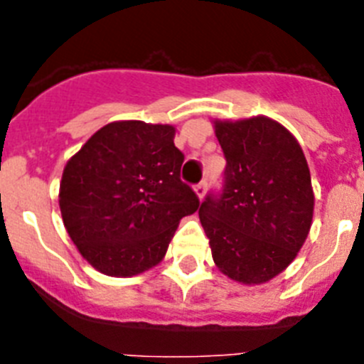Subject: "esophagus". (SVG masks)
<instances>
[{
    "label": "esophagus",
    "mask_w": 364,
    "mask_h": 364,
    "mask_svg": "<svg viewBox=\"0 0 364 364\" xmlns=\"http://www.w3.org/2000/svg\"><path fill=\"white\" fill-rule=\"evenodd\" d=\"M195 193L198 195V198H204L205 195V182H200V184L195 186Z\"/></svg>",
    "instance_id": "1"
}]
</instances>
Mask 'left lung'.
<instances>
[{"mask_svg": "<svg viewBox=\"0 0 364 364\" xmlns=\"http://www.w3.org/2000/svg\"><path fill=\"white\" fill-rule=\"evenodd\" d=\"M215 134L226 169L222 188L205 195L198 217L220 272L262 284L306 240L314 215L310 169L297 140L266 117L217 122Z\"/></svg>", "mask_w": 364, "mask_h": 364, "instance_id": "left-lung-1", "label": "left lung"}]
</instances>
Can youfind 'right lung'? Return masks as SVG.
<instances>
[{
	"label": "right lung",
	"instance_id": "1",
	"mask_svg": "<svg viewBox=\"0 0 364 364\" xmlns=\"http://www.w3.org/2000/svg\"><path fill=\"white\" fill-rule=\"evenodd\" d=\"M173 125L112 122L63 169L60 210L83 259L114 277L159 264L197 193L180 180L184 153Z\"/></svg>",
	"mask_w": 364,
	"mask_h": 364
}]
</instances>
